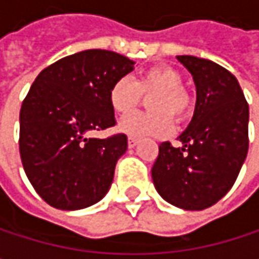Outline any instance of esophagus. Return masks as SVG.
Wrapping results in <instances>:
<instances>
[{
    "mask_svg": "<svg viewBox=\"0 0 259 259\" xmlns=\"http://www.w3.org/2000/svg\"><path fill=\"white\" fill-rule=\"evenodd\" d=\"M136 144H138V139H136V138H132V136H130L129 141H127V145H129V148H133V147H136Z\"/></svg>",
    "mask_w": 259,
    "mask_h": 259,
    "instance_id": "34e87169",
    "label": "esophagus"
}]
</instances>
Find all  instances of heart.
Returning a JSON list of instances; mask_svg holds the SVG:
<instances>
[{"mask_svg":"<svg viewBox=\"0 0 259 259\" xmlns=\"http://www.w3.org/2000/svg\"><path fill=\"white\" fill-rule=\"evenodd\" d=\"M181 73L171 66H154L139 73L136 80L127 76L117 79L109 88V105L117 114H127L141 100L151 94L148 108L153 112H133L120 121V130L132 138L165 136L172 130V115L184 118L192 108L189 93L181 87Z\"/></svg>","mask_w":259,"mask_h":259,"instance_id":"b5f03b06","label":"heart"}]
</instances>
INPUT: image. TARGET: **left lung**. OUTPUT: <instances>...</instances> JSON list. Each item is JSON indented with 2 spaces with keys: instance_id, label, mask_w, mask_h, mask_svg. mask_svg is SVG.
<instances>
[{
  "instance_id": "1",
  "label": "left lung",
  "mask_w": 259,
  "mask_h": 259,
  "mask_svg": "<svg viewBox=\"0 0 259 259\" xmlns=\"http://www.w3.org/2000/svg\"><path fill=\"white\" fill-rule=\"evenodd\" d=\"M177 60L195 82V112L179 136L181 147L160 144L151 177L166 202L193 211L216 204L237 180L249 148V105L222 66L192 55Z\"/></svg>"
}]
</instances>
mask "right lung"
<instances>
[{
  "label": "right lung",
  "instance_id": "obj_1",
  "mask_svg": "<svg viewBox=\"0 0 259 259\" xmlns=\"http://www.w3.org/2000/svg\"><path fill=\"white\" fill-rule=\"evenodd\" d=\"M135 61L105 49L64 57L38 73L19 114V151L26 177L49 205L80 210L109 190L127 136L90 138L115 126L109 88Z\"/></svg>",
  "mask_w": 259,
  "mask_h": 259
}]
</instances>
